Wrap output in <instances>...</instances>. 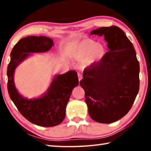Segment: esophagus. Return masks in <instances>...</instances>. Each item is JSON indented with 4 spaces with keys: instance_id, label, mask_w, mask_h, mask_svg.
<instances>
[{
    "instance_id": "1",
    "label": "esophagus",
    "mask_w": 151,
    "mask_h": 151,
    "mask_svg": "<svg viewBox=\"0 0 151 151\" xmlns=\"http://www.w3.org/2000/svg\"><path fill=\"white\" fill-rule=\"evenodd\" d=\"M78 81H81L82 80V78H83V75H82L81 74H78Z\"/></svg>"
}]
</instances>
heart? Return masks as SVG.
I'll use <instances>...</instances> for the list:
<instances>
[{"mask_svg": "<svg viewBox=\"0 0 151 151\" xmlns=\"http://www.w3.org/2000/svg\"><path fill=\"white\" fill-rule=\"evenodd\" d=\"M105 53L103 46L94 40L86 39L76 45L71 50L70 55L76 59H85L86 65H90L100 60Z\"/></svg>", "mask_w": 151, "mask_h": 151, "instance_id": "heart-1", "label": "heart"}]
</instances>
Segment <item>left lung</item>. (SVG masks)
<instances>
[{
  "label": "left lung",
  "instance_id": "1",
  "mask_svg": "<svg viewBox=\"0 0 151 151\" xmlns=\"http://www.w3.org/2000/svg\"><path fill=\"white\" fill-rule=\"evenodd\" d=\"M91 35L104 36L109 51L84 70L80 85L91 119L112 123L126 115L134 103L139 91V63L133 45L119 27H100Z\"/></svg>",
  "mask_w": 151,
  "mask_h": 151
}]
</instances>
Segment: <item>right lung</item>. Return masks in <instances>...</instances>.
Segmentation results:
<instances>
[{"instance_id": "obj_1", "label": "right lung", "mask_w": 151, "mask_h": 151, "mask_svg": "<svg viewBox=\"0 0 151 151\" xmlns=\"http://www.w3.org/2000/svg\"><path fill=\"white\" fill-rule=\"evenodd\" d=\"M53 40L47 37L30 36L20 39L12 48L11 61L7 68V88L11 100L28 121L38 126L50 127L60 124L65 117L66 107L73 88L78 85L77 73L70 70L56 75L47 92L38 99H28L17 91L14 83L17 66L32 52L49 50Z\"/></svg>"}]
</instances>
